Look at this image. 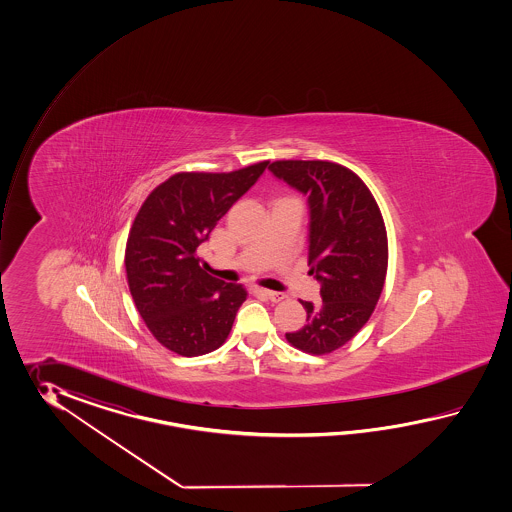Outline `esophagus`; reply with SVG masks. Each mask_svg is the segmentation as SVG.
Returning <instances> with one entry per match:
<instances>
[{
    "label": "esophagus",
    "instance_id": "1",
    "mask_svg": "<svg viewBox=\"0 0 512 512\" xmlns=\"http://www.w3.org/2000/svg\"><path fill=\"white\" fill-rule=\"evenodd\" d=\"M261 293H263V296H267L271 302H282L283 298H285V294L269 291V289H261Z\"/></svg>",
    "mask_w": 512,
    "mask_h": 512
}]
</instances>
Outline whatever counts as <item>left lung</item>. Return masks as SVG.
Here are the masks:
<instances>
[{"instance_id":"obj_1","label":"left lung","mask_w":512,"mask_h":512,"mask_svg":"<svg viewBox=\"0 0 512 512\" xmlns=\"http://www.w3.org/2000/svg\"><path fill=\"white\" fill-rule=\"evenodd\" d=\"M271 174L307 197L309 265L322 304L302 302L307 324L285 333L294 348L324 355L370 320L388 269L381 210L359 175L329 161H276Z\"/></svg>"}]
</instances>
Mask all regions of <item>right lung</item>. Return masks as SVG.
I'll use <instances>...</instances> for the list:
<instances>
[{"label": "right lung", "mask_w": 512, "mask_h": 512, "mask_svg": "<svg viewBox=\"0 0 512 512\" xmlns=\"http://www.w3.org/2000/svg\"><path fill=\"white\" fill-rule=\"evenodd\" d=\"M267 164L230 174L172 175L146 197L133 221L124 260L130 293L153 337L177 355L218 349L247 300L241 283L210 276L197 252Z\"/></svg>", "instance_id": "right-lung-1"}]
</instances>
